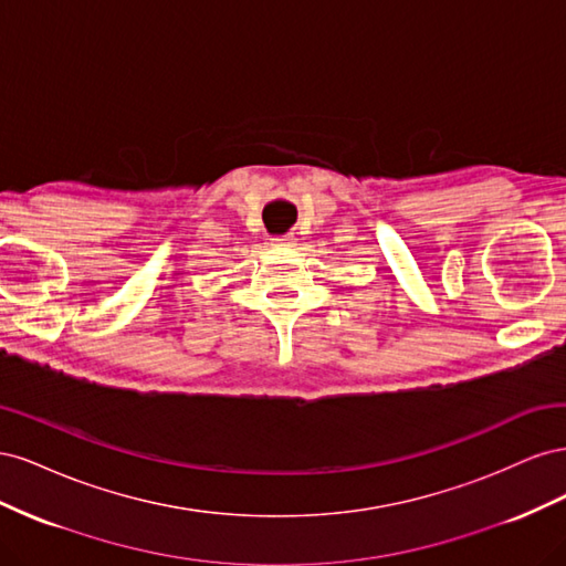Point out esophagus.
<instances>
[{
	"mask_svg": "<svg viewBox=\"0 0 566 566\" xmlns=\"http://www.w3.org/2000/svg\"><path fill=\"white\" fill-rule=\"evenodd\" d=\"M293 241H295L293 235H273V238H271L273 245H295Z\"/></svg>",
	"mask_w": 566,
	"mask_h": 566,
	"instance_id": "34e87169",
	"label": "esophagus"
}]
</instances>
